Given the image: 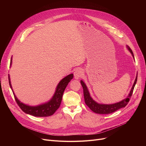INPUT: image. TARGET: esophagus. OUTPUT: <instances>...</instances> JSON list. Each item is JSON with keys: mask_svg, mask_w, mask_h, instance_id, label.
I'll use <instances>...</instances> for the list:
<instances>
[{"mask_svg": "<svg viewBox=\"0 0 146 146\" xmlns=\"http://www.w3.org/2000/svg\"><path fill=\"white\" fill-rule=\"evenodd\" d=\"M83 70L80 68L77 69V70H76L74 73V78L76 79H79V78H82L83 76Z\"/></svg>", "mask_w": 146, "mask_h": 146, "instance_id": "esophagus-1", "label": "esophagus"}]
</instances>
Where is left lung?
Returning <instances> with one entry per match:
<instances>
[{"label": "left lung", "mask_w": 146, "mask_h": 146, "mask_svg": "<svg viewBox=\"0 0 146 146\" xmlns=\"http://www.w3.org/2000/svg\"><path fill=\"white\" fill-rule=\"evenodd\" d=\"M127 48H128V51L131 52L133 58H134V56L131 49L130 48L129 46L128 45H127ZM137 80V74L133 85L132 86V88L131 90H130L129 94H128V96L125 99H124V100H122L119 102L112 104H99L96 102L90 96L89 92L88 90V89L86 85V84L84 83L83 80H80V83L83 89V95H84V98H85V104L93 112L96 113H99V114H108V113H111L115 111H116L120 108H124V107L128 104L129 101V99L133 94V90L136 84Z\"/></svg>", "instance_id": "left-lung-1"}]
</instances>
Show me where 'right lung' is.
<instances>
[{"label":"right lung","mask_w":146,"mask_h":146,"mask_svg":"<svg viewBox=\"0 0 146 146\" xmlns=\"http://www.w3.org/2000/svg\"><path fill=\"white\" fill-rule=\"evenodd\" d=\"M12 58H11L10 67L12 65ZM73 78V74H70L68 76H66L63 79H61L60 82L57 86L55 93L52 96V98L47 102L44 104L37 105V106H29L27 104L21 102L19 99L17 98L16 95H15L14 92L13 90L10 76L9 74V83L10 87L13 92V94L15 97V100L17 103L20 107V108L24 111L25 113L27 114L31 115L38 117H48L51 116L54 114L60 107L61 100H62V97L64 93V91L67 87L68 83Z\"/></svg>","instance_id":"right-lung-1"}]
</instances>
